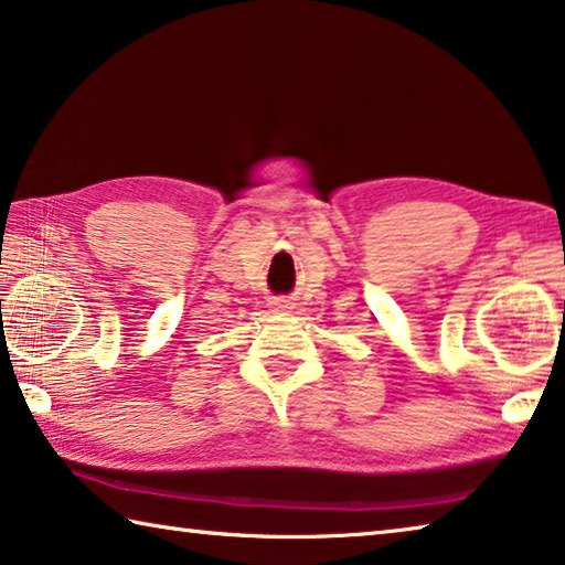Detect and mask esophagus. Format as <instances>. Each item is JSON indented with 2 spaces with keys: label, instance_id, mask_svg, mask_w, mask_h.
<instances>
[{
  "label": "esophagus",
  "instance_id": "34e87169",
  "mask_svg": "<svg viewBox=\"0 0 565 565\" xmlns=\"http://www.w3.org/2000/svg\"><path fill=\"white\" fill-rule=\"evenodd\" d=\"M289 309H291V303L286 299H274L271 301V311H289Z\"/></svg>",
  "mask_w": 565,
  "mask_h": 565
}]
</instances>
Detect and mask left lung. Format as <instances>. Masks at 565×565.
Instances as JSON below:
<instances>
[{
    "label": "left lung",
    "mask_w": 565,
    "mask_h": 565,
    "mask_svg": "<svg viewBox=\"0 0 565 565\" xmlns=\"http://www.w3.org/2000/svg\"><path fill=\"white\" fill-rule=\"evenodd\" d=\"M563 309H565V301H563Z\"/></svg>",
    "instance_id": "1"
}]
</instances>
